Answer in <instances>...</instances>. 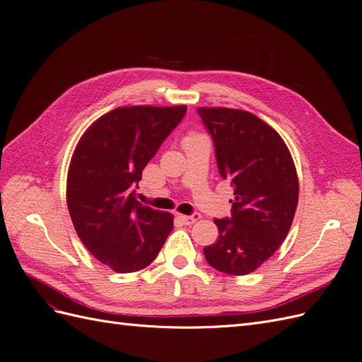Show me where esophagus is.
I'll use <instances>...</instances> for the list:
<instances>
[{"label":"esophagus","mask_w":362,"mask_h":362,"mask_svg":"<svg viewBox=\"0 0 362 362\" xmlns=\"http://www.w3.org/2000/svg\"><path fill=\"white\" fill-rule=\"evenodd\" d=\"M178 217L181 218L184 225H193L194 222H198V221H199V218H201V214H199V213H194V214H192V216H184V214H180Z\"/></svg>","instance_id":"34e87169"}]
</instances>
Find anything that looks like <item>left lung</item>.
<instances>
[{
	"label": "left lung",
	"instance_id": "8db88e82",
	"mask_svg": "<svg viewBox=\"0 0 362 362\" xmlns=\"http://www.w3.org/2000/svg\"><path fill=\"white\" fill-rule=\"evenodd\" d=\"M211 134L218 173L231 181V217L214 218L216 243L204 247L213 269L242 276L257 270L286 240L299 199V181L287 145L255 115L199 107Z\"/></svg>",
	"mask_w": 362,
	"mask_h": 362
}]
</instances>
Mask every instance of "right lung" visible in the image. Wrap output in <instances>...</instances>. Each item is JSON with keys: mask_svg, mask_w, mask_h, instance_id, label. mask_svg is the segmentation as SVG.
<instances>
[{"mask_svg": "<svg viewBox=\"0 0 362 362\" xmlns=\"http://www.w3.org/2000/svg\"><path fill=\"white\" fill-rule=\"evenodd\" d=\"M187 107H119L86 129L68 170L66 202L90 254L117 273L145 269L173 228V216L136 199L141 170Z\"/></svg>", "mask_w": 362, "mask_h": 362, "instance_id": "right-lung-1", "label": "right lung"}]
</instances>
